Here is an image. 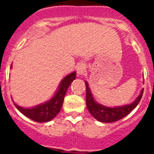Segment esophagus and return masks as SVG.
<instances>
[{
  "label": "esophagus",
  "instance_id": "1",
  "mask_svg": "<svg viewBox=\"0 0 154 154\" xmlns=\"http://www.w3.org/2000/svg\"><path fill=\"white\" fill-rule=\"evenodd\" d=\"M85 66L84 65H79L78 67H77V74L79 75H83L84 73L85 72Z\"/></svg>",
  "mask_w": 154,
  "mask_h": 154
}]
</instances>
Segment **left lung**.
Here are the masks:
<instances>
[{"label": "left lung", "mask_w": 154, "mask_h": 154, "mask_svg": "<svg viewBox=\"0 0 154 154\" xmlns=\"http://www.w3.org/2000/svg\"><path fill=\"white\" fill-rule=\"evenodd\" d=\"M85 83L86 86L87 109L95 119L102 123H113L125 117L133 109L137 107L138 103L140 101L143 92V89H141L140 95L130 104L120 106L109 107L97 103L94 99L88 82L85 81Z\"/></svg>", "instance_id": "1"}]
</instances>
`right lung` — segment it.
<instances>
[{
	"label": "right lung",
	"instance_id": "right-lung-1",
	"mask_svg": "<svg viewBox=\"0 0 154 154\" xmlns=\"http://www.w3.org/2000/svg\"><path fill=\"white\" fill-rule=\"evenodd\" d=\"M11 68L12 65H11ZM75 72H72L65 76L61 81L54 96L49 100L41 103L38 106L30 107V108H24V107L19 106L14 102V105L23 115L35 122L45 123V122L51 121L60 112L66 92L69 87L70 86L71 83L72 82L73 80L75 79Z\"/></svg>",
	"mask_w": 154,
	"mask_h": 154
}]
</instances>
